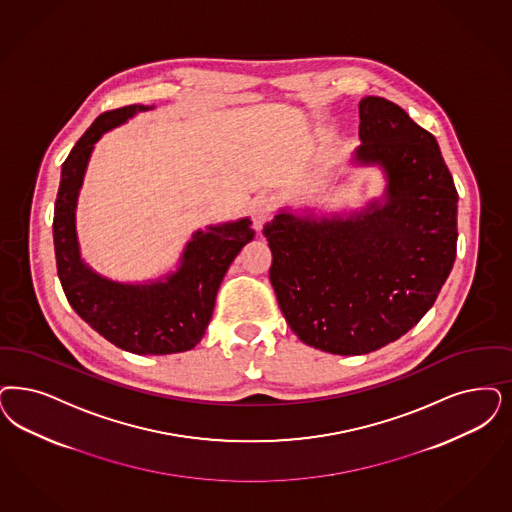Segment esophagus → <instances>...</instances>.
Here are the masks:
<instances>
[{
    "label": "esophagus",
    "instance_id": "1",
    "mask_svg": "<svg viewBox=\"0 0 512 512\" xmlns=\"http://www.w3.org/2000/svg\"><path fill=\"white\" fill-rule=\"evenodd\" d=\"M274 215V200L268 196H259L253 200L251 206V217H253V227L257 230H263L266 223Z\"/></svg>",
    "mask_w": 512,
    "mask_h": 512
}]
</instances>
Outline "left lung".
<instances>
[{
	"label": "left lung",
	"instance_id": "8db88e82",
	"mask_svg": "<svg viewBox=\"0 0 512 512\" xmlns=\"http://www.w3.org/2000/svg\"><path fill=\"white\" fill-rule=\"evenodd\" d=\"M357 162L380 164L388 200L340 219L278 213L263 234L283 318L308 346L363 355L410 331L439 297L458 246V191L431 132L403 107L359 104Z\"/></svg>",
	"mask_w": 512,
	"mask_h": 512
}]
</instances>
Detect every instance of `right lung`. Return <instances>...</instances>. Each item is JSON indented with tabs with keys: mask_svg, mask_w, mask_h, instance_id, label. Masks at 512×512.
I'll use <instances>...</instances> for the list:
<instances>
[{
	"mask_svg": "<svg viewBox=\"0 0 512 512\" xmlns=\"http://www.w3.org/2000/svg\"><path fill=\"white\" fill-rule=\"evenodd\" d=\"M149 107L134 104L102 113L62 164L54 202V255L71 308L117 348L138 355L193 350L212 319L217 289L255 230L249 219L194 232L181 266L166 282L124 285L92 272L79 257L75 204L90 153L100 136Z\"/></svg>",
	"mask_w": 512,
	"mask_h": 512,
	"instance_id": "add662e5",
	"label": "right lung"
}]
</instances>
